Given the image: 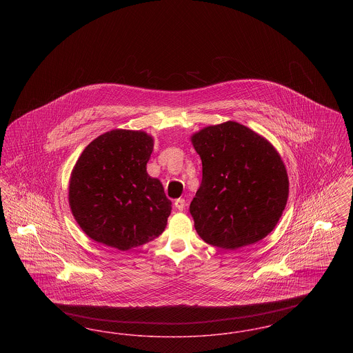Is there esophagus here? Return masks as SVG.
I'll return each mask as SVG.
<instances>
[{
  "label": "esophagus",
  "mask_w": 353,
  "mask_h": 353,
  "mask_svg": "<svg viewBox=\"0 0 353 353\" xmlns=\"http://www.w3.org/2000/svg\"><path fill=\"white\" fill-rule=\"evenodd\" d=\"M185 206H186V201H185L184 199H177L174 201V208L179 209V210H184Z\"/></svg>",
  "instance_id": "1"
}]
</instances>
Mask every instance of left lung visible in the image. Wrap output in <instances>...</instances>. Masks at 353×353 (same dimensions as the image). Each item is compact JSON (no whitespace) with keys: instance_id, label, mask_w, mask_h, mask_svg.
<instances>
[{"instance_id":"left-lung-1","label":"left lung","mask_w":353,"mask_h":353,"mask_svg":"<svg viewBox=\"0 0 353 353\" xmlns=\"http://www.w3.org/2000/svg\"><path fill=\"white\" fill-rule=\"evenodd\" d=\"M202 181L189 212L202 239L225 250L255 243L271 233L285 210L288 177L266 139L226 121L193 134Z\"/></svg>"}]
</instances>
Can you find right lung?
<instances>
[{"label": "right lung", "instance_id": "add662e5", "mask_svg": "<svg viewBox=\"0 0 353 353\" xmlns=\"http://www.w3.org/2000/svg\"><path fill=\"white\" fill-rule=\"evenodd\" d=\"M151 136L114 130L91 141L70 179L71 212L85 234L118 250H130L161 234L172 202L147 173Z\"/></svg>", "mask_w": 353, "mask_h": 353}]
</instances>
